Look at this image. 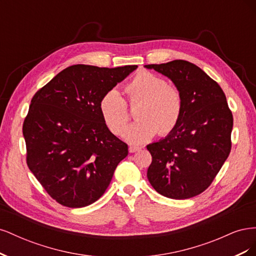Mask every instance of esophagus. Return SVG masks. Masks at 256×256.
Instances as JSON below:
<instances>
[{
  "mask_svg": "<svg viewBox=\"0 0 256 256\" xmlns=\"http://www.w3.org/2000/svg\"><path fill=\"white\" fill-rule=\"evenodd\" d=\"M141 150L140 146H129V152H136Z\"/></svg>",
  "mask_w": 256,
  "mask_h": 256,
  "instance_id": "esophagus-1",
  "label": "esophagus"
}]
</instances>
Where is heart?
<instances>
[{"label": "heart", "mask_w": 256, "mask_h": 256, "mask_svg": "<svg viewBox=\"0 0 256 256\" xmlns=\"http://www.w3.org/2000/svg\"><path fill=\"white\" fill-rule=\"evenodd\" d=\"M125 92L130 106L138 104V120L122 134L127 142L142 144L157 134L166 136L175 129L182 112V96L175 85L156 74L141 70L126 84ZM99 111L114 134H120L129 120L127 102L116 90H108L102 97Z\"/></svg>", "instance_id": "obj_1"}]
</instances>
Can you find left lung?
I'll return each instance as SVG.
<instances>
[{
  "label": "left lung",
  "mask_w": 256,
  "mask_h": 256,
  "mask_svg": "<svg viewBox=\"0 0 256 256\" xmlns=\"http://www.w3.org/2000/svg\"><path fill=\"white\" fill-rule=\"evenodd\" d=\"M145 67L166 76L182 96V112L175 129L146 146L152 158L147 178L164 196H196L212 184L230 152L233 114L226 94L190 62L175 60Z\"/></svg>",
  "instance_id": "obj_1"
}]
</instances>
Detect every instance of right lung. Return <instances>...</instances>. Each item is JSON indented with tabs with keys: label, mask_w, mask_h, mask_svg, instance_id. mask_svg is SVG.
Segmentation results:
<instances>
[{
	"label": "right lung",
	"mask_w": 256,
	"mask_h": 256,
	"mask_svg": "<svg viewBox=\"0 0 256 256\" xmlns=\"http://www.w3.org/2000/svg\"><path fill=\"white\" fill-rule=\"evenodd\" d=\"M136 65L69 66L36 92L23 122L26 164L60 205L80 208L102 196L128 145L104 124L99 102Z\"/></svg>",
	"instance_id": "obj_1"
}]
</instances>
